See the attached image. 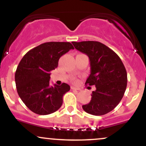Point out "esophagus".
Instances as JSON below:
<instances>
[{"label": "esophagus", "mask_w": 146, "mask_h": 146, "mask_svg": "<svg viewBox=\"0 0 146 146\" xmlns=\"http://www.w3.org/2000/svg\"><path fill=\"white\" fill-rule=\"evenodd\" d=\"M71 88L72 90H80V88H78V87H75L74 86H71Z\"/></svg>", "instance_id": "34e87169"}]
</instances>
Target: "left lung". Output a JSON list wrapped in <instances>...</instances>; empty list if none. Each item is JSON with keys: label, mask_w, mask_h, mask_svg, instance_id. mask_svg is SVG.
Wrapping results in <instances>:
<instances>
[{"label": "left lung", "mask_w": 146, "mask_h": 146, "mask_svg": "<svg viewBox=\"0 0 146 146\" xmlns=\"http://www.w3.org/2000/svg\"><path fill=\"white\" fill-rule=\"evenodd\" d=\"M75 48L89 58L90 74L85 84L95 86L91 100L82 106L86 113L103 115L113 110L123 98L127 73L121 60L109 47L97 41L72 42Z\"/></svg>", "instance_id": "1"}]
</instances>
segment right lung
Here are the masks:
<instances>
[{
	"instance_id": "right-lung-1",
	"label": "right lung",
	"mask_w": 146,
	"mask_h": 146,
	"mask_svg": "<svg viewBox=\"0 0 146 146\" xmlns=\"http://www.w3.org/2000/svg\"><path fill=\"white\" fill-rule=\"evenodd\" d=\"M71 49L74 47L68 42H48L31 49L22 58L15 73L16 89L33 113L46 115L61 107L70 86L66 83L50 86V75L58 67L60 57Z\"/></svg>"
}]
</instances>
